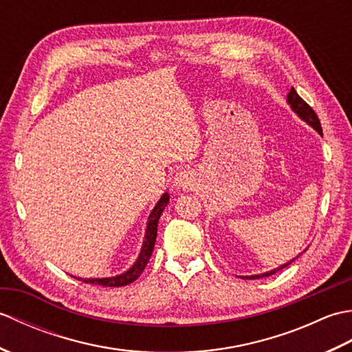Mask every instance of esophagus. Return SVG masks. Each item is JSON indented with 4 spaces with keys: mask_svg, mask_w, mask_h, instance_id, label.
<instances>
[{
    "mask_svg": "<svg viewBox=\"0 0 352 352\" xmlns=\"http://www.w3.org/2000/svg\"><path fill=\"white\" fill-rule=\"evenodd\" d=\"M190 183H192V178H190V175L186 170L178 172V174L175 175V178H174V186H175L177 189H188L189 186H190Z\"/></svg>",
    "mask_w": 352,
    "mask_h": 352,
    "instance_id": "1",
    "label": "esophagus"
}]
</instances>
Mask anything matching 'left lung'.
<instances>
[{
	"mask_svg": "<svg viewBox=\"0 0 352 352\" xmlns=\"http://www.w3.org/2000/svg\"><path fill=\"white\" fill-rule=\"evenodd\" d=\"M287 102L290 104L292 110H294L295 113L302 119V121H305L310 126H313V129H315L319 134H322V126H320L319 118H318V115L315 113V110H313V109L309 106V104L305 102V101L301 98V96L296 94V91H295L294 87H290V92H289V95H287ZM295 258H296V257H295ZM295 258H294V260H295ZM294 260H290V261H287L286 265H283V266H280V267L274 269V271H269V272H265V274H258V275H250V276H246V278L256 280V278H263V276H269V275L275 274L276 271H281V269L289 266Z\"/></svg>",
	"mask_w": 352,
	"mask_h": 352,
	"instance_id": "obj_1",
	"label": "left lung"
}]
</instances>
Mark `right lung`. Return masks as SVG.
Masks as SVG:
<instances>
[{"label": "right lung", "instance_id": "add662e5", "mask_svg": "<svg viewBox=\"0 0 352 352\" xmlns=\"http://www.w3.org/2000/svg\"><path fill=\"white\" fill-rule=\"evenodd\" d=\"M168 203H169V195L168 193H163V197L159 199V203H157L155 207L153 208L151 214H149L144 245H142V250H140L136 263H134L129 269V271L121 274V275H116V276H109V278H77V280L85 281L87 284H98V286H104V287H121V286H126V284L133 283L134 280H138L140 274L144 272V269L149 261V257H151V254H153L155 237H157V226H159L160 214L164 210V207L168 206Z\"/></svg>", "mask_w": 352, "mask_h": 352}]
</instances>
